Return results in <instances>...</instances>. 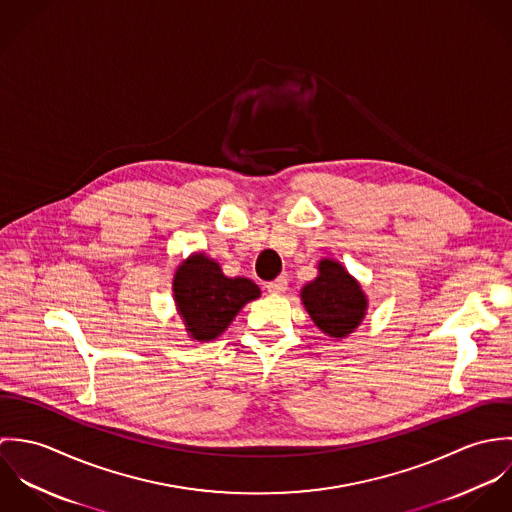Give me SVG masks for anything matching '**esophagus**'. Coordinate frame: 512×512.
<instances>
[{
  "mask_svg": "<svg viewBox=\"0 0 512 512\" xmlns=\"http://www.w3.org/2000/svg\"><path fill=\"white\" fill-rule=\"evenodd\" d=\"M266 288H268V292L270 293H284L288 290V280H286L284 276H280V278H276L274 282H268Z\"/></svg>",
  "mask_w": 512,
  "mask_h": 512,
  "instance_id": "1",
  "label": "esophagus"
}]
</instances>
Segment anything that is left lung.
Instances as JSON below:
<instances>
[{
	"instance_id": "1",
	"label": "left lung",
	"mask_w": 512,
	"mask_h": 512,
	"mask_svg": "<svg viewBox=\"0 0 512 512\" xmlns=\"http://www.w3.org/2000/svg\"><path fill=\"white\" fill-rule=\"evenodd\" d=\"M301 299L313 323L331 337H347L359 327L366 297L359 282L333 260L319 262V276L301 290Z\"/></svg>"
}]
</instances>
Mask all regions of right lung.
<instances>
[{
  "label": "right lung",
  "instance_id": "right-lung-1",
  "mask_svg": "<svg viewBox=\"0 0 512 512\" xmlns=\"http://www.w3.org/2000/svg\"><path fill=\"white\" fill-rule=\"evenodd\" d=\"M173 295L191 337L211 341L260 295V288L246 278H226L215 260L193 254L175 274Z\"/></svg>",
  "mask_w": 512,
  "mask_h": 512
}]
</instances>
